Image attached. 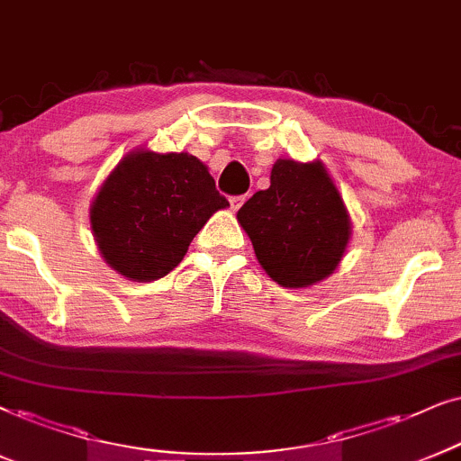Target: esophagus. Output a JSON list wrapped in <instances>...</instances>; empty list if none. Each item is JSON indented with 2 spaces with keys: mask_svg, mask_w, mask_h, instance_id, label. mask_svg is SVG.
Segmentation results:
<instances>
[{
  "mask_svg": "<svg viewBox=\"0 0 461 461\" xmlns=\"http://www.w3.org/2000/svg\"><path fill=\"white\" fill-rule=\"evenodd\" d=\"M244 202H247V195H234V197H230L231 211H238V208H240Z\"/></svg>",
  "mask_w": 461,
  "mask_h": 461,
  "instance_id": "esophagus-1",
  "label": "esophagus"
}]
</instances>
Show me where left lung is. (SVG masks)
<instances>
[{
    "label": "left lung",
    "mask_w": 461,
    "mask_h": 461,
    "mask_svg": "<svg viewBox=\"0 0 461 461\" xmlns=\"http://www.w3.org/2000/svg\"><path fill=\"white\" fill-rule=\"evenodd\" d=\"M238 223L267 276L294 289L328 278L351 238L347 206L321 161L276 159L270 187L244 203Z\"/></svg>",
    "instance_id": "left-lung-1"
}]
</instances>
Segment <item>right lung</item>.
<instances>
[{"instance_id": "add662e5", "label": "right lung", "mask_w": 461, "mask_h": 461, "mask_svg": "<svg viewBox=\"0 0 461 461\" xmlns=\"http://www.w3.org/2000/svg\"><path fill=\"white\" fill-rule=\"evenodd\" d=\"M230 202L189 153L133 150L91 203V230L106 264L138 283L174 270L197 231Z\"/></svg>"}]
</instances>
